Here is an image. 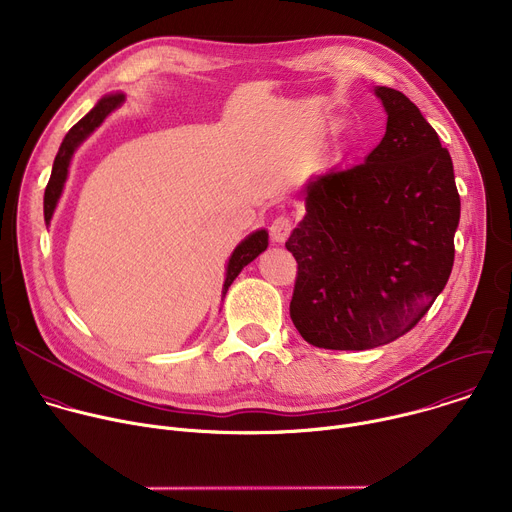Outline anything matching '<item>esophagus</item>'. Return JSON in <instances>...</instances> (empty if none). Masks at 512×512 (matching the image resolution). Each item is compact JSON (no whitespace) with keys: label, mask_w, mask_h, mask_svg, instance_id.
<instances>
[{"label":"esophagus","mask_w":512,"mask_h":512,"mask_svg":"<svg viewBox=\"0 0 512 512\" xmlns=\"http://www.w3.org/2000/svg\"><path fill=\"white\" fill-rule=\"evenodd\" d=\"M291 229H294V221H291L289 216L281 214V216H277L275 221L271 223V227H269V235H271V239H273L275 243H283V241L289 237Z\"/></svg>","instance_id":"esophagus-1"}]
</instances>
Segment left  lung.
Wrapping results in <instances>:
<instances>
[{
    "mask_svg": "<svg viewBox=\"0 0 512 512\" xmlns=\"http://www.w3.org/2000/svg\"><path fill=\"white\" fill-rule=\"evenodd\" d=\"M387 131L364 164L306 188L287 239L298 261L289 316L318 348L369 350L409 332L446 287L460 194L450 152L399 91L377 87Z\"/></svg>",
    "mask_w": 512,
    "mask_h": 512,
    "instance_id": "left-lung-1",
    "label": "left lung"
}]
</instances>
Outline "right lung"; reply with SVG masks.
<instances>
[{"mask_svg": "<svg viewBox=\"0 0 512 512\" xmlns=\"http://www.w3.org/2000/svg\"><path fill=\"white\" fill-rule=\"evenodd\" d=\"M125 101L123 95H107L103 97L77 125H72V129L66 133V137L60 143V150L54 158V166H52V174L44 192V221L50 223V218L54 214L56 202L62 194L66 176H68V166H70V158L75 154V150L79 145L103 123V119L115 111L121 103ZM267 249V231H255L253 235H249L231 255L229 265H227V279H225V287L223 294H227V289L231 287V283L235 281V277L241 273V269L245 265H249L259 253H263Z\"/></svg>", "mask_w": 512, "mask_h": 512, "instance_id": "1", "label": "right lung"}]
</instances>
